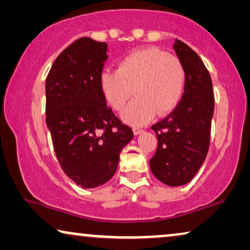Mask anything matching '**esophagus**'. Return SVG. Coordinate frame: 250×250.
I'll list each match as a JSON object with an SVG mask.
<instances>
[{
    "label": "esophagus",
    "mask_w": 250,
    "mask_h": 250,
    "mask_svg": "<svg viewBox=\"0 0 250 250\" xmlns=\"http://www.w3.org/2000/svg\"><path fill=\"white\" fill-rule=\"evenodd\" d=\"M133 133H134L135 135H139V134H141V133H143V129L139 128V127H134L133 128Z\"/></svg>",
    "instance_id": "1"
}]
</instances>
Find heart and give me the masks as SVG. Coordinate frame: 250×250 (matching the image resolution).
Wrapping results in <instances>:
<instances>
[{
    "label": "heart",
    "mask_w": 250,
    "mask_h": 250,
    "mask_svg": "<svg viewBox=\"0 0 250 250\" xmlns=\"http://www.w3.org/2000/svg\"><path fill=\"white\" fill-rule=\"evenodd\" d=\"M186 68L179 58L158 47H145L128 53L118 68L100 75V90L107 104L116 111L124 109L132 97L136 98L123 119L132 125H142L155 117L170 114L182 100L186 88Z\"/></svg>",
    "instance_id": "b5f03b06"
}]
</instances>
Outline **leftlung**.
I'll list each match as a JSON object with an SVG mask.
<instances>
[{
	"instance_id": "obj_1",
	"label": "left lung",
	"mask_w": 250,
	"mask_h": 250,
	"mask_svg": "<svg viewBox=\"0 0 250 250\" xmlns=\"http://www.w3.org/2000/svg\"><path fill=\"white\" fill-rule=\"evenodd\" d=\"M174 50L186 68L182 100L163 121L152 125L158 140L150 168L160 182L180 187L193 179L206 159L214 115L210 75L200 57L182 41Z\"/></svg>"
}]
</instances>
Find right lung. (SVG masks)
<instances>
[{"instance_id":"obj_1","label":"right lung","mask_w":250,"mask_h":250,"mask_svg":"<svg viewBox=\"0 0 250 250\" xmlns=\"http://www.w3.org/2000/svg\"><path fill=\"white\" fill-rule=\"evenodd\" d=\"M107 43L82 37L54 61L45 82L46 125L57 158L77 186L91 189L114 176L119 153L133 139L100 90Z\"/></svg>"}]
</instances>
